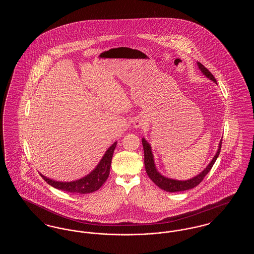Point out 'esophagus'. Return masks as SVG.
I'll return each mask as SVG.
<instances>
[{
	"label": "esophagus",
	"instance_id": "34e87169",
	"mask_svg": "<svg viewBox=\"0 0 254 254\" xmlns=\"http://www.w3.org/2000/svg\"><path fill=\"white\" fill-rule=\"evenodd\" d=\"M145 124V121L144 119H141V118H138V119H136L134 123H133V126H134V127H141L142 126H144Z\"/></svg>",
	"mask_w": 254,
	"mask_h": 254
}]
</instances>
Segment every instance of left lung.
Returning <instances> with one entry per match:
<instances>
[{
	"mask_svg": "<svg viewBox=\"0 0 254 254\" xmlns=\"http://www.w3.org/2000/svg\"><path fill=\"white\" fill-rule=\"evenodd\" d=\"M197 64H198L199 69L202 71V73L205 75L206 78H208L209 80H211L212 82L217 84L216 79L214 78V76L210 73V71L207 68H205V66L199 62H197ZM142 144H143L144 154H145V171H146L148 177L160 189H162L166 191H169V192H176V191H184V190L193 189L196 186H198L201 182L203 181L205 175L209 172V170L214 165L215 161L217 160L220 150H221L222 139H221L219 145H218L217 152L215 153L214 157L212 158L210 163L206 166V168L203 171H201L199 174H197L196 176H194L189 180H185V181L170 179V178L165 177L164 175H162L156 169V166H155V163H154V158H153V154H152V151H151V146L147 143V141L145 140V138L142 139Z\"/></svg>",
	"mask_w": 254,
	"mask_h": 254,
	"instance_id": "8db88e82",
	"label": "left lung"
}]
</instances>
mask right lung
Returning a JSON list of instances; mask_svg holds the SVG:
<instances>
[{"instance_id": "1", "label": "right lung", "mask_w": 254, "mask_h": 254, "mask_svg": "<svg viewBox=\"0 0 254 254\" xmlns=\"http://www.w3.org/2000/svg\"><path fill=\"white\" fill-rule=\"evenodd\" d=\"M116 145L117 142L110 145L98 163L96 168L81 179L71 182H59L47 178L43 174H41V176L51 187L70 193L86 194L96 191L109 178L112 155Z\"/></svg>"}]
</instances>
